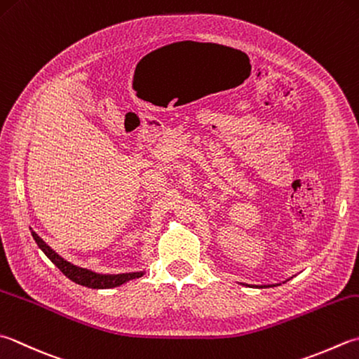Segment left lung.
<instances>
[{
	"instance_id": "1",
	"label": "left lung",
	"mask_w": 359,
	"mask_h": 359,
	"mask_svg": "<svg viewBox=\"0 0 359 359\" xmlns=\"http://www.w3.org/2000/svg\"><path fill=\"white\" fill-rule=\"evenodd\" d=\"M262 287H263V286H262Z\"/></svg>"
}]
</instances>
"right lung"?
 Listing matches in <instances>:
<instances>
[{"mask_svg":"<svg viewBox=\"0 0 359 359\" xmlns=\"http://www.w3.org/2000/svg\"><path fill=\"white\" fill-rule=\"evenodd\" d=\"M31 233L39 248L43 250V254L63 272V276H67L69 280H73V282L77 285L91 287V290H109V287H115L129 282V280L140 278L144 276V271L116 273V276L114 273V276H111V273H96L93 271L79 268V266H74L69 262H67V259L59 257V254H55V252L49 248V245L41 240L37 233H35V231H31Z\"/></svg>","mask_w":359,"mask_h":359,"instance_id":"right-lung-1","label":"right lung"}]
</instances>
